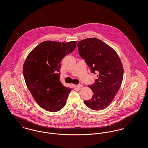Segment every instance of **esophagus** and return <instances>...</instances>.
<instances>
[{
    "label": "esophagus",
    "instance_id": "1",
    "mask_svg": "<svg viewBox=\"0 0 148 148\" xmlns=\"http://www.w3.org/2000/svg\"><path fill=\"white\" fill-rule=\"evenodd\" d=\"M76 87H77V89H82V88H83V85L82 84H79L77 85L76 86H75Z\"/></svg>",
    "mask_w": 148,
    "mask_h": 148
}]
</instances>
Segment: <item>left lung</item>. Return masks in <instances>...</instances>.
<instances>
[{
  "mask_svg": "<svg viewBox=\"0 0 148 148\" xmlns=\"http://www.w3.org/2000/svg\"><path fill=\"white\" fill-rule=\"evenodd\" d=\"M77 47L92 73H98L95 83L88 85L92 97L84 104L92 110H103L112 103L121 84L124 69L121 60L114 49L96 38L79 41Z\"/></svg>",
  "mask_w": 148,
  "mask_h": 148,
  "instance_id": "8db88e82",
  "label": "left lung"
}]
</instances>
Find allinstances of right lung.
<instances>
[{"instance_id":"add662e5","label":"right lung","mask_w":148,"mask_h":148,"mask_svg":"<svg viewBox=\"0 0 148 148\" xmlns=\"http://www.w3.org/2000/svg\"><path fill=\"white\" fill-rule=\"evenodd\" d=\"M76 45V41H44L30 52L24 63L23 72L29 90L39 106L48 112L61 110L73 89L60 82L59 72L61 60Z\"/></svg>"}]
</instances>
